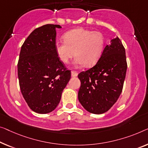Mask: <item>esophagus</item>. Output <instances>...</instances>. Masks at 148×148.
Instances as JSON below:
<instances>
[{
  "mask_svg": "<svg viewBox=\"0 0 148 148\" xmlns=\"http://www.w3.org/2000/svg\"><path fill=\"white\" fill-rule=\"evenodd\" d=\"M71 75L72 77H76L78 76V72L76 71H73V70H72V71L71 72Z\"/></svg>",
  "mask_w": 148,
  "mask_h": 148,
  "instance_id": "obj_1",
  "label": "esophagus"
}]
</instances>
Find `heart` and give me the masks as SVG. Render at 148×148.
Segmentation results:
<instances>
[{"instance_id":"heart-1","label":"heart","mask_w":148,"mask_h":148,"mask_svg":"<svg viewBox=\"0 0 148 148\" xmlns=\"http://www.w3.org/2000/svg\"><path fill=\"white\" fill-rule=\"evenodd\" d=\"M63 39L64 42L55 44V50L59 59L64 63H68L75 52V63L86 67L96 62L104 45L102 33L82 28L68 31L64 35Z\"/></svg>"}]
</instances>
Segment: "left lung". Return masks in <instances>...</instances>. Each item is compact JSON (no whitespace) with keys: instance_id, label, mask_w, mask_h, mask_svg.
<instances>
[{"instance_id":"obj_1","label":"left lung","mask_w":148,"mask_h":148,"mask_svg":"<svg viewBox=\"0 0 148 148\" xmlns=\"http://www.w3.org/2000/svg\"><path fill=\"white\" fill-rule=\"evenodd\" d=\"M127 70L125 48L118 36L105 46L95 66L78 74V100L90 113L111 108L122 93Z\"/></svg>"}]
</instances>
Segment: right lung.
<instances>
[{
	"instance_id": "1",
	"label": "right lung",
	"mask_w": 148,
	"mask_h": 148,
	"mask_svg": "<svg viewBox=\"0 0 148 148\" xmlns=\"http://www.w3.org/2000/svg\"><path fill=\"white\" fill-rule=\"evenodd\" d=\"M58 25L37 28L21 47L18 76L21 93L30 109L38 114L53 111L60 102L71 73L55 50Z\"/></svg>"
}]
</instances>
